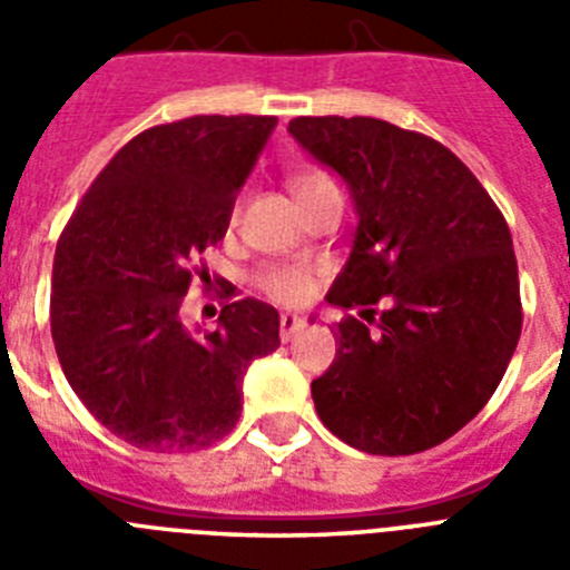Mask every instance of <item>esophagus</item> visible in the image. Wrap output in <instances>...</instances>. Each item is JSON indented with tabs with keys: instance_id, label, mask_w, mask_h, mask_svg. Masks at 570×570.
Masks as SVG:
<instances>
[{
	"instance_id": "34e87169",
	"label": "esophagus",
	"mask_w": 570,
	"mask_h": 570,
	"mask_svg": "<svg viewBox=\"0 0 570 570\" xmlns=\"http://www.w3.org/2000/svg\"><path fill=\"white\" fill-rule=\"evenodd\" d=\"M305 328V320H302V316H296V314H282L279 316V336L285 342L291 340V336L296 334V331H302Z\"/></svg>"
}]
</instances>
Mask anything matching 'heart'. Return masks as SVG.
Returning <instances> with one entry per match:
<instances>
[{
  "label": "heart",
  "instance_id": "obj_1",
  "mask_svg": "<svg viewBox=\"0 0 570 570\" xmlns=\"http://www.w3.org/2000/svg\"><path fill=\"white\" fill-rule=\"evenodd\" d=\"M334 179L320 170H305V174L294 176V194L296 199H308V196L320 194V190L331 188ZM262 288L268 291L274 299L279 302H302L311 291V279L305 271L288 268V265H276V268H268L259 276Z\"/></svg>",
  "mask_w": 570,
  "mask_h": 570
}]
</instances>
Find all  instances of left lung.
I'll return each mask as SVG.
<instances>
[{
	"label": "left lung",
	"instance_id": "left-lung-1",
	"mask_svg": "<svg viewBox=\"0 0 570 570\" xmlns=\"http://www.w3.org/2000/svg\"><path fill=\"white\" fill-rule=\"evenodd\" d=\"M288 130L345 179L360 216L325 296L360 316L336 325L334 362L311 382L316 414L365 454H420L480 414L520 342L505 216L425 134L371 116H296Z\"/></svg>",
	"mask_w": 570,
	"mask_h": 570
}]
</instances>
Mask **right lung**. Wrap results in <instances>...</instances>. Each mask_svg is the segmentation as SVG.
<instances>
[{
  "label": "right lung",
  "mask_w": 570,
  "mask_h": 570,
  "mask_svg": "<svg viewBox=\"0 0 570 570\" xmlns=\"http://www.w3.org/2000/svg\"><path fill=\"white\" fill-rule=\"evenodd\" d=\"M276 116H188L134 136L94 179L53 256L59 365L110 434L156 454L230 434L242 376L279 347V314L228 302L214 331L179 308L194 262L223 239Z\"/></svg>",
  "instance_id": "obj_1"
}]
</instances>
